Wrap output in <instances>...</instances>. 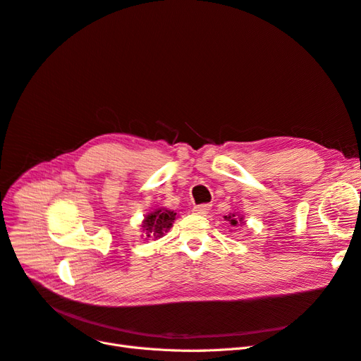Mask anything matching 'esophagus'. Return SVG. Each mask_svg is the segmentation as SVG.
<instances>
[{"mask_svg": "<svg viewBox=\"0 0 361 361\" xmlns=\"http://www.w3.org/2000/svg\"><path fill=\"white\" fill-rule=\"evenodd\" d=\"M209 207H211V204H199V206H194L192 212H194V214H199V215H206L207 212H209Z\"/></svg>", "mask_w": 361, "mask_h": 361, "instance_id": "34e87169", "label": "esophagus"}]
</instances>
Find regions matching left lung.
<instances>
[{
    "label": "left lung",
    "instance_id": "1",
    "mask_svg": "<svg viewBox=\"0 0 361 361\" xmlns=\"http://www.w3.org/2000/svg\"><path fill=\"white\" fill-rule=\"evenodd\" d=\"M224 218H226V220H227L228 223H231L232 226H236V224H238V221H239V223H244V221H243V216H239V215H236V214L226 215Z\"/></svg>",
    "mask_w": 361,
    "mask_h": 361
}]
</instances>
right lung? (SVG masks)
Segmentation results:
<instances>
[{"label":"right lung","mask_w":361,"mask_h":361,"mask_svg":"<svg viewBox=\"0 0 361 361\" xmlns=\"http://www.w3.org/2000/svg\"><path fill=\"white\" fill-rule=\"evenodd\" d=\"M176 220V212L169 211L166 207H159V209L152 211L147 214L143 220V232L147 238H161L166 233L171 224Z\"/></svg>","instance_id":"obj_1"}]
</instances>
